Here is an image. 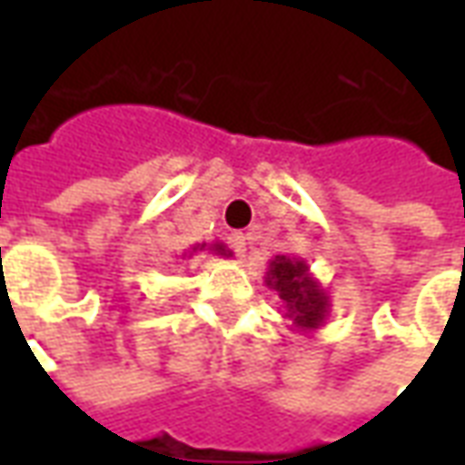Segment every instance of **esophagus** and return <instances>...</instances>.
<instances>
[{
	"mask_svg": "<svg viewBox=\"0 0 465 465\" xmlns=\"http://www.w3.org/2000/svg\"><path fill=\"white\" fill-rule=\"evenodd\" d=\"M229 246H232V252L236 253L239 259L246 256V236H243V233H232V236H229Z\"/></svg>",
	"mask_w": 465,
	"mask_h": 465,
	"instance_id": "obj_1",
	"label": "esophagus"
}]
</instances>
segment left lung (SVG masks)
<instances>
[{"label": "left lung", "instance_id": "left-lung-1", "mask_svg": "<svg viewBox=\"0 0 465 465\" xmlns=\"http://www.w3.org/2000/svg\"><path fill=\"white\" fill-rule=\"evenodd\" d=\"M263 279L269 289L279 293L286 312L283 319H289L296 331L312 333L326 323L331 313V296L303 259L273 256Z\"/></svg>", "mask_w": 465, "mask_h": 465}]
</instances>
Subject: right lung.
Returning a JSON list of instances; mask_svg holds the SVG:
<instances>
[{"label": "right lung", "mask_w": 465, "mask_h": 465, "mask_svg": "<svg viewBox=\"0 0 465 465\" xmlns=\"http://www.w3.org/2000/svg\"><path fill=\"white\" fill-rule=\"evenodd\" d=\"M196 252L216 253V256H223V259H229V256H232V252H229V249H226L222 242H213V243H196V246H192V252L182 253V259H186V256L192 259V253H196Z\"/></svg>", "instance_id": "add662e5"}]
</instances>
